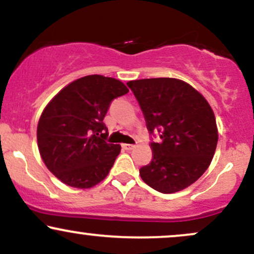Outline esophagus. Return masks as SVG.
I'll return each instance as SVG.
<instances>
[{"instance_id":"obj_1","label":"esophagus","mask_w":254,"mask_h":254,"mask_svg":"<svg viewBox=\"0 0 254 254\" xmlns=\"http://www.w3.org/2000/svg\"><path fill=\"white\" fill-rule=\"evenodd\" d=\"M123 148H124V149L125 150H132L133 149V148H135V145H133V144H123Z\"/></svg>"}]
</instances>
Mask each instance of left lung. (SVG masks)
I'll use <instances>...</instances> for the list:
<instances>
[{"instance_id":"1","label":"left lung","mask_w":254,"mask_h":254,"mask_svg":"<svg viewBox=\"0 0 254 254\" xmlns=\"http://www.w3.org/2000/svg\"><path fill=\"white\" fill-rule=\"evenodd\" d=\"M150 135L153 160L139 170L142 180L161 193L182 191L208 170L218 133L210 105L199 92L178 78L129 81Z\"/></svg>"}]
</instances>
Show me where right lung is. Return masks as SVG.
<instances>
[{
	"instance_id": "add662e5",
	"label": "right lung",
	"mask_w": 254,
	"mask_h": 254,
	"mask_svg": "<svg viewBox=\"0 0 254 254\" xmlns=\"http://www.w3.org/2000/svg\"><path fill=\"white\" fill-rule=\"evenodd\" d=\"M127 92L119 80L88 75L64 87L48 104L38 123V148L61 182L89 189L106 178L121 145L106 142L104 118L113 99Z\"/></svg>"
}]
</instances>
